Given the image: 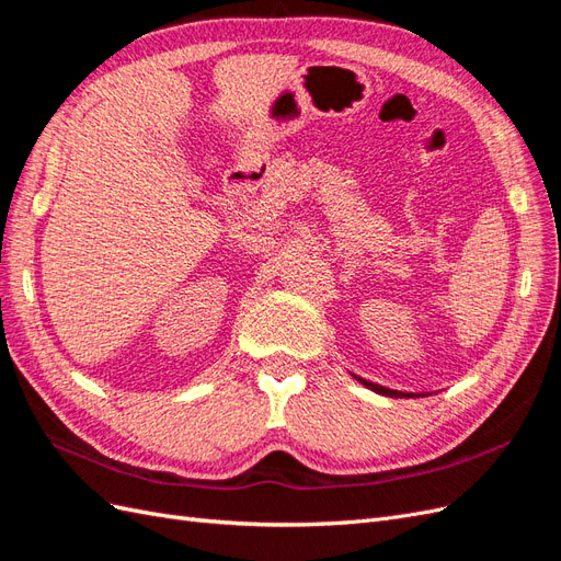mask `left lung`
I'll use <instances>...</instances> for the list:
<instances>
[{
  "instance_id": "1",
  "label": "left lung",
  "mask_w": 561,
  "mask_h": 561,
  "mask_svg": "<svg viewBox=\"0 0 561 561\" xmlns=\"http://www.w3.org/2000/svg\"><path fill=\"white\" fill-rule=\"evenodd\" d=\"M353 379H358L365 388L375 390V393H379V396H388V398H419V396H421V393H402V390L386 388V386H379V383H375V381H367V379H363V377H355V375H353Z\"/></svg>"
}]
</instances>
